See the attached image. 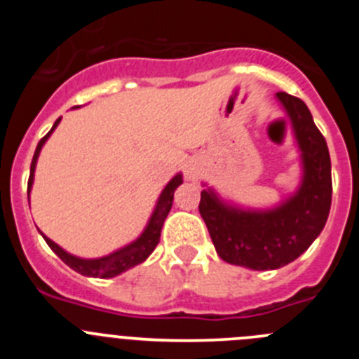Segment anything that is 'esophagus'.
I'll use <instances>...</instances> for the list:
<instances>
[{
    "label": "esophagus",
    "mask_w": 359,
    "mask_h": 359,
    "mask_svg": "<svg viewBox=\"0 0 359 359\" xmlns=\"http://www.w3.org/2000/svg\"><path fill=\"white\" fill-rule=\"evenodd\" d=\"M199 170H201V165L198 163V160H189L185 163V177L187 180H196L199 176Z\"/></svg>",
    "instance_id": "obj_1"
}]
</instances>
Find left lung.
Instances as JSON below:
<instances>
[{
	"mask_svg": "<svg viewBox=\"0 0 359 359\" xmlns=\"http://www.w3.org/2000/svg\"><path fill=\"white\" fill-rule=\"evenodd\" d=\"M275 98L290 118L300 152L302 176L297 190L268 208L241 207L212 187L203 189L199 201L217 255L228 264L257 271L278 269L302 255L327 223L332 198L329 149L311 111L286 91Z\"/></svg>",
	"mask_w": 359,
	"mask_h": 359,
	"instance_id": "left-lung-1",
	"label": "left lung"
}]
</instances>
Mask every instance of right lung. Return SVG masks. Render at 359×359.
<instances>
[{
    "label": "right lung",
    "instance_id": "obj_1",
    "mask_svg": "<svg viewBox=\"0 0 359 359\" xmlns=\"http://www.w3.org/2000/svg\"><path fill=\"white\" fill-rule=\"evenodd\" d=\"M61 118H57L55 123L52 126V129L48 131V135L41 138V142L37 144L36 152H34V158H32V165H30V177H28V203H30V190L32 185H34V172H36V165H37V158L41 154V149L43 145L46 144V140L50 138L55 128L59 126ZM183 183V176L180 172L170 180L165 189L161 190L160 198L156 201V207L152 210L151 217H149L147 224H145L144 231H142L140 236L136 237L135 241H131L129 244L122 246V248L115 250L109 255L98 257V259H82V257L72 255L66 250H62L59 244L53 243L52 239L43 236V239L46 241L50 248L53 250L59 259H61L65 264H68L69 268L75 269L77 273L84 275V277H95V278H113L116 275L123 273V271H128V269L135 268V266L142 264V262L154 252L156 248V244L160 243V236H161V226H163V221L169 215L170 208H172V201H174V190Z\"/></svg>",
    "mask_w": 359,
    "mask_h": 359
}]
</instances>
